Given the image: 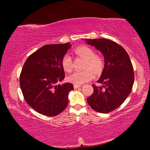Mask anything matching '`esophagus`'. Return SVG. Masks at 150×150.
Listing matches in <instances>:
<instances>
[{
	"label": "esophagus",
	"mask_w": 150,
	"mask_h": 150,
	"mask_svg": "<svg viewBox=\"0 0 150 150\" xmlns=\"http://www.w3.org/2000/svg\"><path fill=\"white\" fill-rule=\"evenodd\" d=\"M73 87H74V88H78L79 87H81V85H73Z\"/></svg>",
	"instance_id": "esophagus-1"
}]
</instances>
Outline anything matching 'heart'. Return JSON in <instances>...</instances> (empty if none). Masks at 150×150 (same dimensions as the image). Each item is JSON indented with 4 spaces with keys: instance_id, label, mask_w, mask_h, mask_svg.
Here are the masks:
<instances>
[{
    "instance_id": "b5f03b06",
    "label": "heart",
    "mask_w": 150,
    "mask_h": 150,
    "mask_svg": "<svg viewBox=\"0 0 150 150\" xmlns=\"http://www.w3.org/2000/svg\"><path fill=\"white\" fill-rule=\"evenodd\" d=\"M74 52L78 56L86 59L85 69L83 71H76L67 77L68 81L74 85H81L84 83L91 81L93 78L92 70L95 73H99L104 67V61L100 57L96 55L92 48L87 45H81L76 47ZM62 66L66 72H70L72 69V59L69 54L63 55L62 59Z\"/></svg>"
}]
</instances>
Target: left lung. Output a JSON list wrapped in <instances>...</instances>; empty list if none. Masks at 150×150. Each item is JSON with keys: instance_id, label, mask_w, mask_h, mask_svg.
Listing matches in <instances>:
<instances>
[{"instance_id": "1", "label": "left lung", "mask_w": 150, "mask_h": 150, "mask_svg": "<svg viewBox=\"0 0 150 150\" xmlns=\"http://www.w3.org/2000/svg\"><path fill=\"white\" fill-rule=\"evenodd\" d=\"M103 54L105 67L87 103L94 110L108 113L119 107L130 95L134 82L133 66L128 53L117 43L105 38L86 39Z\"/></svg>"}]
</instances>
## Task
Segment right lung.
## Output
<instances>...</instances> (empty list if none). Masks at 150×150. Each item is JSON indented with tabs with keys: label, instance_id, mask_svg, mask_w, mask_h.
<instances>
[{
	"label": "right lung",
	"instance_id": "obj_1",
	"mask_svg": "<svg viewBox=\"0 0 150 150\" xmlns=\"http://www.w3.org/2000/svg\"><path fill=\"white\" fill-rule=\"evenodd\" d=\"M70 43L45 45L27 58L20 75V86L28 105L47 116L59 115L67 107L71 83L57 85L65 78L62 59Z\"/></svg>",
	"mask_w": 150,
	"mask_h": 150
}]
</instances>
